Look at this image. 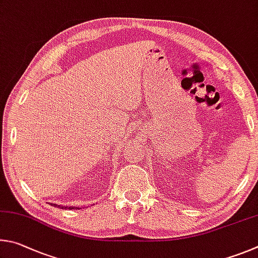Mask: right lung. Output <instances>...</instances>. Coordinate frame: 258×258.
<instances>
[{
    "label": "right lung",
    "mask_w": 258,
    "mask_h": 258,
    "mask_svg": "<svg viewBox=\"0 0 258 258\" xmlns=\"http://www.w3.org/2000/svg\"><path fill=\"white\" fill-rule=\"evenodd\" d=\"M54 207H60V209H64V210H67L68 209V207L67 206H60V205H56V204H52ZM75 209V207H70V209L69 210H74ZM79 210V209H78Z\"/></svg>",
    "instance_id": "obj_1"
}]
</instances>
